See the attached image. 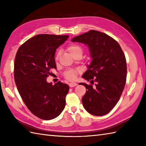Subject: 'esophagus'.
Returning <instances> with one entry per match:
<instances>
[{"mask_svg": "<svg viewBox=\"0 0 146 146\" xmlns=\"http://www.w3.org/2000/svg\"><path fill=\"white\" fill-rule=\"evenodd\" d=\"M77 85V83H69V86L70 87H74V86H75Z\"/></svg>", "mask_w": 146, "mask_h": 146, "instance_id": "obj_1", "label": "esophagus"}]
</instances>
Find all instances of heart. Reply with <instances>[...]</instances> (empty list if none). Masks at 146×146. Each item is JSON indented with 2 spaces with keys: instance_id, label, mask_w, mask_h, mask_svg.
Here are the masks:
<instances>
[{
  "instance_id": "b5f03b06",
  "label": "heart",
  "mask_w": 146,
  "mask_h": 146,
  "mask_svg": "<svg viewBox=\"0 0 146 146\" xmlns=\"http://www.w3.org/2000/svg\"><path fill=\"white\" fill-rule=\"evenodd\" d=\"M68 50L70 52V53L73 56L75 55L76 54L79 53V52H83V49L82 47L80 46L78 44H71L70 46H68ZM60 52L58 51L56 54V58L58 59L60 56ZM77 75H78V72L77 71L75 70H68L66 71L64 73V76L65 77V78L70 80V81H73V80H75Z\"/></svg>"
}]
</instances>
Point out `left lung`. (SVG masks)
<instances>
[{
    "mask_svg": "<svg viewBox=\"0 0 146 146\" xmlns=\"http://www.w3.org/2000/svg\"><path fill=\"white\" fill-rule=\"evenodd\" d=\"M72 42H82L89 48L92 61L82 77L92 85L80 83L86 92L82 98L85 109L96 116L108 113L115 106L124 88L127 78L125 55L119 44L111 37L95 30L76 36Z\"/></svg>",
    "mask_w": 146,
    "mask_h": 146,
    "instance_id": "8db88e82",
    "label": "left lung"
}]
</instances>
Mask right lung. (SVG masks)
Instances as JSON below:
<instances>
[{
	"instance_id": "add662e5",
	"label": "right lung",
	"mask_w": 146,
	"mask_h": 146,
	"mask_svg": "<svg viewBox=\"0 0 146 146\" xmlns=\"http://www.w3.org/2000/svg\"><path fill=\"white\" fill-rule=\"evenodd\" d=\"M68 37L35 36L22 44L15 55L14 73L18 92L28 109L39 119H53L64 108L69 86L61 82L52 85L46 79L51 69H56V50Z\"/></svg>"
}]
</instances>
